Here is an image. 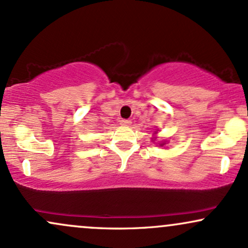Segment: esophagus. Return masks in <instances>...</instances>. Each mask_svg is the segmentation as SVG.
<instances>
[{
	"label": "esophagus",
	"mask_w": 248,
	"mask_h": 248,
	"mask_svg": "<svg viewBox=\"0 0 248 248\" xmlns=\"http://www.w3.org/2000/svg\"><path fill=\"white\" fill-rule=\"evenodd\" d=\"M120 124H122V126H129L130 120H126V119H122V120L120 121Z\"/></svg>",
	"instance_id": "esophagus-1"
}]
</instances>
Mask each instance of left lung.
I'll return each instance as SVG.
<instances>
[{
    "label": "left lung",
    "mask_w": 248,
    "mask_h": 248,
    "mask_svg": "<svg viewBox=\"0 0 248 248\" xmlns=\"http://www.w3.org/2000/svg\"><path fill=\"white\" fill-rule=\"evenodd\" d=\"M155 134H156V132H155ZM164 144H166V143H164V142H163V143H160V146H161V147H163Z\"/></svg>",
    "instance_id": "8db88e82"
}]
</instances>
